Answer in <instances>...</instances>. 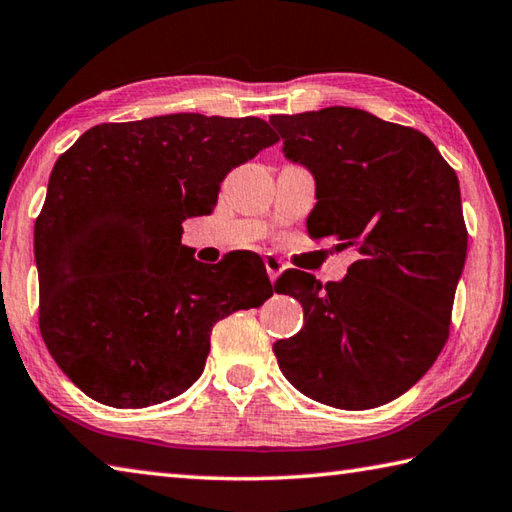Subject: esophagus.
<instances>
[{"mask_svg":"<svg viewBox=\"0 0 512 512\" xmlns=\"http://www.w3.org/2000/svg\"><path fill=\"white\" fill-rule=\"evenodd\" d=\"M264 266H266L268 280H271V282H275L277 277H280V273L286 268V264L282 262V259L275 257V255H266V257H264Z\"/></svg>","mask_w":512,"mask_h":512,"instance_id":"1","label":"esophagus"}]
</instances>
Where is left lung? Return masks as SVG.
Here are the masks:
<instances>
[{"label":"left lung","instance_id":"left-lung-1","mask_svg":"<svg viewBox=\"0 0 512 512\" xmlns=\"http://www.w3.org/2000/svg\"><path fill=\"white\" fill-rule=\"evenodd\" d=\"M288 161L315 179L311 239L333 237L360 259L345 280L286 271L304 327L273 351L297 392L338 410H371L405 394L450 336L468 230L457 172L418 129L353 107L271 116Z\"/></svg>","mask_w":512,"mask_h":512}]
</instances>
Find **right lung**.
<instances>
[{"instance_id": "add662e5", "label": "right lung", "mask_w": 512, "mask_h": 512, "mask_svg": "<svg viewBox=\"0 0 512 512\" xmlns=\"http://www.w3.org/2000/svg\"><path fill=\"white\" fill-rule=\"evenodd\" d=\"M277 141L262 118L170 114L91 127L55 161L35 221L40 331L89 398L138 410L183 394L212 327L273 295L262 257L208 268L181 224Z\"/></svg>"}]
</instances>
